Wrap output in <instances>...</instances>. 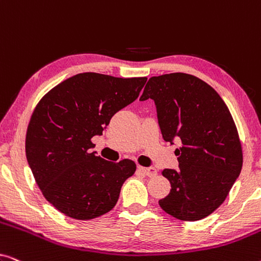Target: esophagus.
I'll return each mask as SVG.
<instances>
[{
    "instance_id": "obj_1",
    "label": "esophagus",
    "mask_w": 261,
    "mask_h": 261,
    "mask_svg": "<svg viewBox=\"0 0 261 261\" xmlns=\"http://www.w3.org/2000/svg\"><path fill=\"white\" fill-rule=\"evenodd\" d=\"M138 169L140 170L142 173L146 174V176H148V177H154L155 174H156V170L154 169V167H144V166H139Z\"/></svg>"
}]
</instances>
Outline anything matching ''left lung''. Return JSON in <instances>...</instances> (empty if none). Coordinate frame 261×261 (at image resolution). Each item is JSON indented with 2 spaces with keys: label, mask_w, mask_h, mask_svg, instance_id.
<instances>
[{
  "label": "left lung",
  "mask_w": 261,
  "mask_h": 261,
  "mask_svg": "<svg viewBox=\"0 0 261 261\" xmlns=\"http://www.w3.org/2000/svg\"><path fill=\"white\" fill-rule=\"evenodd\" d=\"M154 99L163 138L180 140L179 170L162 174L171 191L159 205L181 221H198L224 202L241 172L242 146L221 96L199 78L174 72L151 77L140 101Z\"/></svg>",
  "instance_id": "obj_1"
}]
</instances>
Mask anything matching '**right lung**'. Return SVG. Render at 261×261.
<instances>
[{"instance_id": "obj_1", "label": "right lung", "mask_w": 261, "mask_h": 261, "mask_svg": "<svg viewBox=\"0 0 261 261\" xmlns=\"http://www.w3.org/2000/svg\"><path fill=\"white\" fill-rule=\"evenodd\" d=\"M146 77L96 72L67 78L42 96L26 133V155L44 197L64 215L91 220L108 213L137 164L112 163L90 153L91 139L138 98Z\"/></svg>"}]
</instances>
